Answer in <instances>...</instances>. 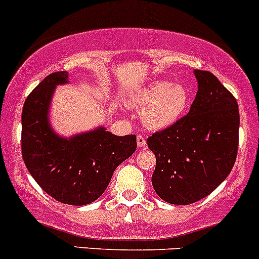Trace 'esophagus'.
I'll return each mask as SVG.
<instances>
[{"mask_svg":"<svg viewBox=\"0 0 259 259\" xmlns=\"http://www.w3.org/2000/svg\"><path fill=\"white\" fill-rule=\"evenodd\" d=\"M137 145L138 147H143V148L146 147V138L143 137L142 135L137 136Z\"/></svg>","mask_w":259,"mask_h":259,"instance_id":"34e87169","label":"esophagus"}]
</instances>
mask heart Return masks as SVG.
Masks as SVG:
<instances>
[{
    "mask_svg": "<svg viewBox=\"0 0 259 259\" xmlns=\"http://www.w3.org/2000/svg\"><path fill=\"white\" fill-rule=\"evenodd\" d=\"M128 102L142 111V121L148 128L161 131L176 124L185 116L189 91L185 84L159 79L135 91Z\"/></svg>",
    "mask_w": 259,
    "mask_h": 259,
    "instance_id": "1",
    "label": "heart"
}]
</instances>
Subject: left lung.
<instances>
[{
  "label": "left lung",
  "mask_w": 259,
  "mask_h": 259,
  "mask_svg": "<svg viewBox=\"0 0 259 259\" xmlns=\"http://www.w3.org/2000/svg\"><path fill=\"white\" fill-rule=\"evenodd\" d=\"M198 91L189 112L148 137L156 156L152 185L170 204H191L212 193L234 166L238 151V103L208 71H194Z\"/></svg>",
  "instance_id": "1"
}]
</instances>
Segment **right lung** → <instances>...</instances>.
<instances>
[{
    "label": "right lung",
    "instance_id": "1",
    "mask_svg": "<svg viewBox=\"0 0 259 259\" xmlns=\"http://www.w3.org/2000/svg\"><path fill=\"white\" fill-rule=\"evenodd\" d=\"M68 72L51 73L26 98L21 147L26 167L38 186L56 201L71 206L95 202L106 191L114 169L135 153V135L118 137L105 127L58 136L49 111L56 86L67 83Z\"/></svg>",
    "mask_w": 259,
    "mask_h": 259
}]
</instances>
